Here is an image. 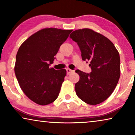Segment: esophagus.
<instances>
[{
	"label": "esophagus",
	"instance_id": "1",
	"mask_svg": "<svg viewBox=\"0 0 135 135\" xmlns=\"http://www.w3.org/2000/svg\"><path fill=\"white\" fill-rule=\"evenodd\" d=\"M66 71H67V74H68V75H69V74H71L74 73V71H73V70L69 69V68H68V69H66Z\"/></svg>",
	"mask_w": 135,
	"mask_h": 135
}]
</instances>
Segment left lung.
<instances>
[{
    "label": "left lung",
    "mask_w": 135,
    "mask_h": 135,
    "mask_svg": "<svg viewBox=\"0 0 135 135\" xmlns=\"http://www.w3.org/2000/svg\"><path fill=\"white\" fill-rule=\"evenodd\" d=\"M69 37L78 44L82 60L89 62L91 69L90 74L75 71L80 76L75 85L77 97L88 104H98L111 95L119 82V51L109 38L91 29L75 30Z\"/></svg>",
    "instance_id": "left-lung-1"
}]
</instances>
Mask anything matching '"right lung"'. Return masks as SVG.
<instances>
[{
  "mask_svg": "<svg viewBox=\"0 0 135 135\" xmlns=\"http://www.w3.org/2000/svg\"><path fill=\"white\" fill-rule=\"evenodd\" d=\"M72 31L42 29L27 38L18 49L15 73L21 90L33 102L44 106L58 98L66 71L49 66Z\"/></svg>",
  "mask_w": 135,
  "mask_h": 135,
  "instance_id": "obj_1",
  "label": "right lung"
}]
</instances>
